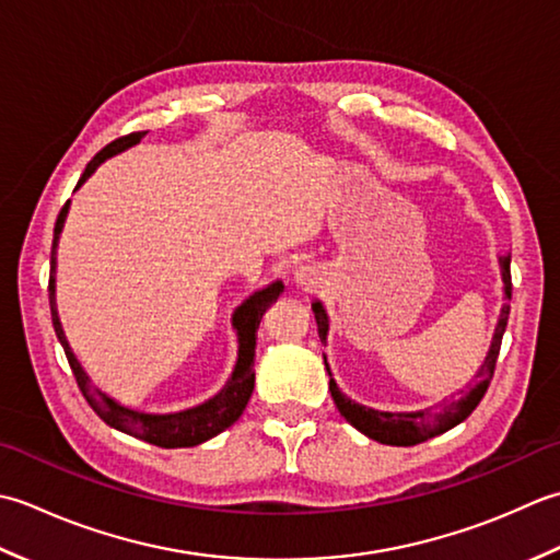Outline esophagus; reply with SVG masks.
<instances>
[{"mask_svg":"<svg viewBox=\"0 0 560 560\" xmlns=\"http://www.w3.org/2000/svg\"><path fill=\"white\" fill-rule=\"evenodd\" d=\"M322 270H318L316 266H312V264H306V266H300L294 270V282H296V288L300 290H304V292H314V290H318L322 288Z\"/></svg>","mask_w":560,"mask_h":560,"instance_id":"34e87169","label":"esophagus"}]
</instances>
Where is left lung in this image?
<instances>
[{
    "mask_svg": "<svg viewBox=\"0 0 560 560\" xmlns=\"http://www.w3.org/2000/svg\"><path fill=\"white\" fill-rule=\"evenodd\" d=\"M500 272H503V282H505V296L512 300V278H510V256H500ZM314 316H316V326H318V338L322 343H326L328 336V316L322 302L312 304ZM508 316H510V304L505 302L503 310H500L498 316V326L493 340H490L488 355L481 364V370L476 372V384L466 392L464 398L452 404H444L438 410H416V413H389V410H374L362 404H355L352 398H348L343 392L338 389V384L330 380L328 389L330 396H334V404L340 410L352 428H358L362 435H368L370 440H376L382 444H394V447H413V444L425 442L430 438H438L442 432L452 430L454 425H459L462 420L469 418L474 413V408L481 404V398L488 392V384L493 380L495 372V362H498V352L500 343H503V334L508 326ZM324 364L328 370V362L324 355ZM330 374V370H328Z\"/></svg>",
    "mask_w": 560,
    "mask_h": 560,
    "instance_id": "8db88e82",
    "label": "left lung"
}]
</instances>
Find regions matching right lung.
<instances>
[{
    "instance_id": "right-lung-1",
    "label": "right lung",
    "mask_w": 560,
    "mask_h": 560,
    "mask_svg": "<svg viewBox=\"0 0 560 560\" xmlns=\"http://www.w3.org/2000/svg\"><path fill=\"white\" fill-rule=\"evenodd\" d=\"M147 132H130L125 137H118L116 142L106 144L91 162L86 164L82 178H79L77 188L84 184V180L94 174V171L106 162V159L116 156L125 150H130L132 144H137L142 140ZM67 210H70V200L65 202V208L57 214L55 222V238H52V256H50V314H52V326L57 340H60L65 348L67 362L74 372V380L82 389L84 398L89 401V406L96 410V416L104 420L106 425L116 428L125 435H132L137 440H144L150 444H156V447L164 450H176V447H196V444L210 440L214 435H220L222 430H226L230 425H234L238 416L244 413V408L250 398V392H254V382H256V372H254V358H256V336H258V326L260 318H264L268 306L278 300L284 284L280 280L270 282L268 288L258 290L248 296V300L238 306L232 316V326L236 328V338H238V355H236V364L234 372L230 376V382L222 386V392L208 398V401L196 406V408H186L178 410V413H142V410L135 408H125L118 401L104 392H98L91 386L89 374L82 370V364L74 358V352L67 343L65 330L60 324V316H57V304H55V248H57V238H60L62 224Z\"/></svg>"
}]
</instances>
